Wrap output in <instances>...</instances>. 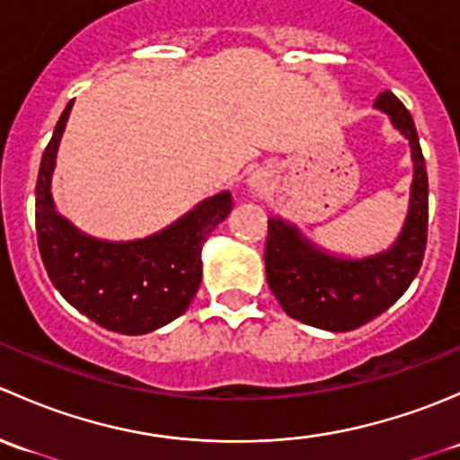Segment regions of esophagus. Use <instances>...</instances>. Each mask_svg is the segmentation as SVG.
<instances>
[{
	"mask_svg": "<svg viewBox=\"0 0 460 460\" xmlns=\"http://www.w3.org/2000/svg\"><path fill=\"white\" fill-rule=\"evenodd\" d=\"M250 186H252V188H257V190H259V188H263V181H261V177H259V174H254V177L250 179Z\"/></svg>",
	"mask_w": 460,
	"mask_h": 460,
	"instance_id": "esophagus-1",
	"label": "esophagus"
}]
</instances>
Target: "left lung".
<instances>
[{"mask_svg":"<svg viewBox=\"0 0 460 460\" xmlns=\"http://www.w3.org/2000/svg\"><path fill=\"white\" fill-rule=\"evenodd\" d=\"M374 108L410 144L411 183L407 215L396 239L366 257L332 252L283 217L268 219L265 277L283 312L328 332H349L394 305L423 263L428 243V172L419 135L403 103L385 90Z\"/></svg>","mask_w":460,"mask_h":460,"instance_id":"left-lung-1","label":"left lung"}]
</instances>
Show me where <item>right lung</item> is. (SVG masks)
Wrapping results in <instances>:
<instances>
[{
    "instance_id": "right-lung-1",
    "label": "right lung",
    "mask_w": 460,
    "mask_h": 460,
    "mask_svg": "<svg viewBox=\"0 0 460 460\" xmlns=\"http://www.w3.org/2000/svg\"><path fill=\"white\" fill-rule=\"evenodd\" d=\"M73 102L57 121L35 188L37 243L53 286L75 310L119 334H148L181 316L201 286V250L232 210L228 190L144 239L108 241L79 230L53 199L57 150Z\"/></svg>"
}]
</instances>
